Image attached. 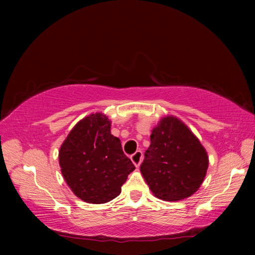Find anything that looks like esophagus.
I'll return each instance as SVG.
<instances>
[{"label":"esophagus","instance_id":"1","mask_svg":"<svg viewBox=\"0 0 255 255\" xmlns=\"http://www.w3.org/2000/svg\"><path fill=\"white\" fill-rule=\"evenodd\" d=\"M130 158H131V162L135 164V166L138 167L140 165L141 161H143V153H141L140 150H137V152H135L131 155Z\"/></svg>","mask_w":255,"mask_h":255}]
</instances>
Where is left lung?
I'll use <instances>...</instances> for the list:
<instances>
[{"label":"left lung","mask_w":255,"mask_h":255,"mask_svg":"<svg viewBox=\"0 0 255 255\" xmlns=\"http://www.w3.org/2000/svg\"><path fill=\"white\" fill-rule=\"evenodd\" d=\"M208 163L206 149L193 132L180 119L167 116L152 130L140 172L155 197L176 201L200 188Z\"/></svg>","instance_id":"1"}]
</instances>
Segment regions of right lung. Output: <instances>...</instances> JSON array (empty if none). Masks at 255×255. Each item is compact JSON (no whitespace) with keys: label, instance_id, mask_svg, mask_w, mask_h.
<instances>
[{"label":"right lung","instance_id":"1","mask_svg":"<svg viewBox=\"0 0 255 255\" xmlns=\"http://www.w3.org/2000/svg\"><path fill=\"white\" fill-rule=\"evenodd\" d=\"M110 128L106 115H89L75 125L59 149L64 179L74 195L89 204H106L118 197L135 170Z\"/></svg>","mask_w":255,"mask_h":255}]
</instances>
